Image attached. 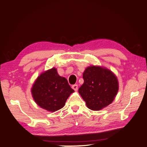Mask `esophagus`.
Here are the masks:
<instances>
[{
    "label": "esophagus",
    "mask_w": 147,
    "mask_h": 147,
    "mask_svg": "<svg viewBox=\"0 0 147 147\" xmlns=\"http://www.w3.org/2000/svg\"><path fill=\"white\" fill-rule=\"evenodd\" d=\"M72 88H73L75 91H77L78 90V85H76V84L73 85V86H72Z\"/></svg>",
    "instance_id": "esophagus-1"
}]
</instances>
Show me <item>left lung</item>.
Masks as SVG:
<instances>
[{
	"label": "left lung",
	"mask_w": 147,
	"mask_h": 147,
	"mask_svg": "<svg viewBox=\"0 0 147 147\" xmlns=\"http://www.w3.org/2000/svg\"><path fill=\"white\" fill-rule=\"evenodd\" d=\"M83 78L84 83L78 92L89 109L100 110L113 102L119 90V82L110 70L100 66H89L83 72Z\"/></svg>",
	"instance_id": "left-lung-1"
}]
</instances>
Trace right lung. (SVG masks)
<instances>
[{
  "label": "right lung",
  "instance_id": "obj_1",
  "mask_svg": "<svg viewBox=\"0 0 147 147\" xmlns=\"http://www.w3.org/2000/svg\"><path fill=\"white\" fill-rule=\"evenodd\" d=\"M74 92L67 79L59 76L55 67L40 74L31 88L36 104L50 112L64 107L69 96Z\"/></svg>",
  "mask_w": 147,
  "mask_h": 147
}]
</instances>
